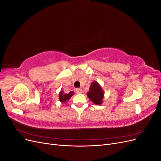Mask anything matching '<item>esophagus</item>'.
<instances>
[{"mask_svg":"<svg viewBox=\"0 0 161 161\" xmlns=\"http://www.w3.org/2000/svg\"><path fill=\"white\" fill-rule=\"evenodd\" d=\"M76 92L78 94H80L82 92V90L81 89H76Z\"/></svg>","mask_w":161,"mask_h":161,"instance_id":"1","label":"esophagus"}]
</instances>
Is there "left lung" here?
<instances>
[{"mask_svg": "<svg viewBox=\"0 0 161 161\" xmlns=\"http://www.w3.org/2000/svg\"><path fill=\"white\" fill-rule=\"evenodd\" d=\"M90 91L87 92V96L89 97L91 101H92L96 105H101L103 98V91L101 87L95 81L91 83Z\"/></svg>", "mask_w": 161, "mask_h": 161, "instance_id": "obj_1", "label": "left lung"}]
</instances>
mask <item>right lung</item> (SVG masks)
Returning a JSON list of instances; mask_svg holds the SVG:
<instances>
[{"mask_svg":"<svg viewBox=\"0 0 161 161\" xmlns=\"http://www.w3.org/2000/svg\"><path fill=\"white\" fill-rule=\"evenodd\" d=\"M73 93H74V92L72 91H70L69 94H64V91H61L59 94V99L62 103H65L66 101L70 99V97L73 95Z\"/></svg>","mask_w":161,"mask_h":161,"instance_id":"right-lung-1","label":"right lung"}]
</instances>
